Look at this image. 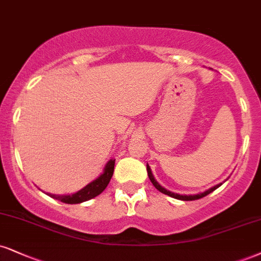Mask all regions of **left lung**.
Returning a JSON list of instances; mask_svg holds the SVG:
<instances>
[{"label": "left lung", "mask_w": 261, "mask_h": 261, "mask_svg": "<svg viewBox=\"0 0 261 261\" xmlns=\"http://www.w3.org/2000/svg\"><path fill=\"white\" fill-rule=\"evenodd\" d=\"M147 172H148V177H149L150 182H152V184H153V186H154V187L156 188V190L159 191V192H162V193H164V194H168V196L172 197V198L181 199V200H196V199L203 198V197H205L206 194L212 193L213 191H215L216 188L221 186V184H219V185H216V186L212 187V188H209V190H206L205 192H203V193H198V194H193V196H192V194H190V196H186V194H177V193L170 192V191L165 190L164 187H162L161 185H159L158 182H156V180H155V178H154V176H153V174H152V170H150V168H149V165H148V164H147Z\"/></svg>", "instance_id": "1"}]
</instances>
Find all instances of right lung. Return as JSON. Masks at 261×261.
Segmentation results:
<instances>
[{"instance_id":"add662e5","label":"right lung","mask_w":261,"mask_h":261,"mask_svg":"<svg viewBox=\"0 0 261 261\" xmlns=\"http://www.w3.org/2000/svg\"><path fill=\"white\" fill-rule=\"evenodd\" d=\"M114 164L115 159H111L108 163H107L105 166V171L99 175L96 180L90 182L89 185H86L84 188H81L80 191H77L76 193L73 194H67V196H59V194H51L47 193L52 198L61 200L63 203L67 204H79L83 202H86V200H90L95 197L98 196L106 190V187L108 186L109 181L113 176V172H114Z\"/></svg>"}]
</instances>
